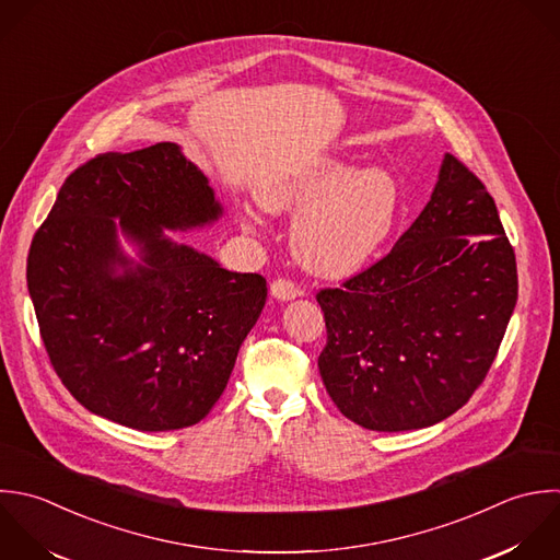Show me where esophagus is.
Returning a JSON list of instances; mask_svg holds the SVG:
<instances>
[{"instance_id":"34e87169","label":"esophagus","mask_w":560,"mask_h":560,"mask_svg":"<svg viewBox=\"0 0 560 560\" xmlns=\"http://www.w3.org/2000/svg\"><path fill=\"white\" fill-rule=\"evenodd\" d=\"M270 294H272L275 299H279V301H290V299L299 296L301 290H299V285H296L294 281H290V279H275V281L270 283Z\"/></svg>"}]
</instances>
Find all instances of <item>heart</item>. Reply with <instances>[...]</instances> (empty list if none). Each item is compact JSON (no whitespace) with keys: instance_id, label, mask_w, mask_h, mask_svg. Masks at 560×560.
<instances>
[{"instance_id":"1","label":"heart","mask_w":560,"mask_h":560,"mask_svg":"<svg viewBox=\"0 0 560 560\" xmlns=\"http://www.w3.org/2000/svg\"><path fill=\"white\" fill-rule=\"evenodd\" d=\"M259 202L270 211H299L292 246L305 268L347 277L364 268L388 237L399 187L377 167L358 170L340 159H320L268 183Z\"/></svg>"}]
</instances>
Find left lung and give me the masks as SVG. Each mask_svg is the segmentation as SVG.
Returning a JSON list of instances; mask_svg holds the SVG:
<instances>
[{
    "mask_svg": "<svg viewBox=\"0 0 560 560\" xmlns=\"http://www.w3.org/2000/svg\"><path fill=\"white\" fill-rule=\"evenodd\" d=\"M517 292V259L493 196L445 154L430 202L393 250L316 292L329 397L373 432L452 417L498 358Z\"/></svg>",
    "mask_w": 560,
    "mask_h": 560,
    "instance_id": "left-lung-1",
    "label": "left lung"
}]
</instances>
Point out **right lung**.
Wrapping results in <instances>:
<instances>
[{"instance_id":"add662e5","label":"right lung","mask_w":560,"mask_h":560,"mask_svg":"<svg viewBox=\"0 0 560 560\" xmlns=\"http://www.w3.org/2000/svg\"><path fill=\"white\" fill-rule=\"evenodd\" d=\"M220 213L202 172L167 141L97 154L65 178L25 277L49 362L89 412L167 432L202 421L224 393L266 279L163 237ZM113 219L144 244L145 267L118 253Z\"/></svg>"}]
</instances>
